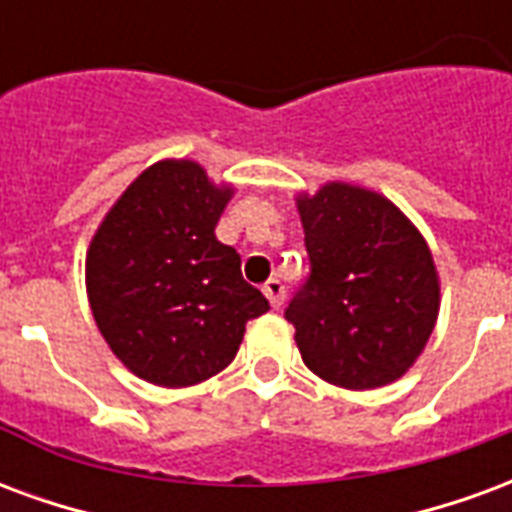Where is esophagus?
Segmentation results:
<instances>
[{
  "label": "esophagus",
  "mask_w": 512,
  "mask_h": 512,
  "mask_svg": "<svg viewBox=\"0 0 512 512\" xmlns=\"http://www.w3.org/2000/svg\"><path fill=\"white\" fill-rule=\"evenodd\" d=\"M263 293H266V299L271 301L274 310H279L285 304V285L279 279H268L266 285H263Z\"/></svg>",
  "instance_id": "esophagus-1"
}]
</instances>
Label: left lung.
<instances>
[{"mask_svg":"<svg viewBox=\"0 0 512 512\" xmlns=\"http://www.w3.org/2000/svg\"><path fill=\"white\" fill-rule=\"evenodd\" d=\"M310 274L285 318L315 376L345 389L392 384L439 315L436 266L417 227L367 189L329 183L299 200Z\"/></svg>","mask_w":512,"mask_h":512,"instance_id":"8db88e82","label":"left lung"}]
</instances>
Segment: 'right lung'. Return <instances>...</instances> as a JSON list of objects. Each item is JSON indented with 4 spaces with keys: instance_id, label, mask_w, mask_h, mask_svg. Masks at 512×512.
<instances>
[{
    "instance_id": "1",
    "label": "right lung",
    "mask_w": 512,
    "mask_h": 512,
    "mask_svg": "<svg viewBox=\"0 0 512 512\" xmlns=\"http://www.w3.org/2000/svg\"><path fill=\"white\" fill-rule=\"evenodd\" d=\"M230 189L194 161H158L106 213L87 252L95 323L123 365L158 386H191L230 365L268 299L216 241Z\"/></svg>"
}]
</instances>
